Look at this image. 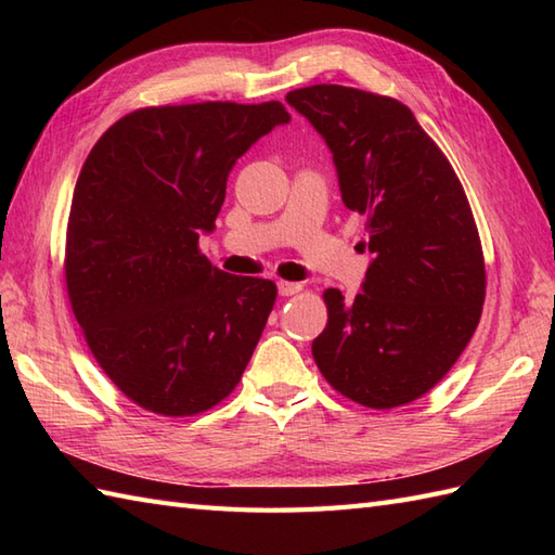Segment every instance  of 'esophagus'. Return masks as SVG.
<instances>
[{
    "label": "esophagus",
    "mask_w": 555,
    "mask_h": 555,
    "mask_svg": "<svg viewBox=\"0 0 555 555\" xmlns=\"http://www.w3.org/2000/svg\"><path fill=\"white\" fill-rule=\"evenodd\" d=\"M300 291H302L300 284H293V281H279V296H296Z\"/></svg>",
    "instance_id": "1"
}]
</instances>
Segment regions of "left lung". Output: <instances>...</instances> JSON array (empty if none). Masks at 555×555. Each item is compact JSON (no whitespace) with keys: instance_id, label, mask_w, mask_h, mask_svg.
Instances as JSON below:
<instances>
[{"instance_id":"left-lung-1","label":"left lung","mask_w":555,"mask_h":555,"mask_svg":"<svg viewBox=\"0 0 555 555\" xmlns=\"http://www.w3.org/2000/svg\"><path fill=\"white\" fill-rule=\"evenodd\" d=\"M286 102L334 155L344 205L364 219L372 262L362 293L324 291L328 322L312 356L338 393L364 408L424 396L473 338L485 305V255L463 185L403 102L344 86Z\"/></svg>"}]
</instances>
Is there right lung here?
<instances>
[{
  "label": "right lung",
  "mask_w": 555,
  "mask_h": 555,
  "mask_svg": "<svg viewBox=\"0 0 555 555\" xmlns=\"http://www.w3.org/2000/svg\"><path fill=\"white\" fill-rule=\"evenodd\" d=\"M291 121L281 102L124 116L82 164L68 211V300L104 374L140 408L188 417L227 398L274 308V281L197 250L233 164Z\"/></svg>",
  "instance_id": "add662e5"
}]
</instances>
